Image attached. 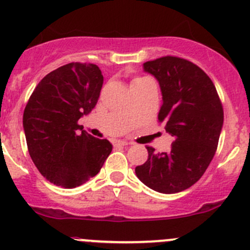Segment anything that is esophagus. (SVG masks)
Masks as SVG:
<instances>
[{
	"label": "esophagus",
	"instance_id": "34e87169",
	"mask_svg": "<svg viewBox=\"0 0 250 250\" xmlns=\"http://www.w3.org/2000/svg\"><path fill=\"white\" fill-rule=\"evenodd\" d=\"M129 141L127 140H115V145L118 146H125V145H129Z\"/></svg>",
	"mask_w": 250,
	"mask_h": 250
}]
</instances>
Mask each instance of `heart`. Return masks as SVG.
Here are the masks:
<instances>
[{
  "label": "heart",
  "instance_id": "obj_1",
  "mask_svg": "<svg viewBox=\"0 0 250 250\" xmlns=\"http://www.w3.org/2000/svg\"><path fill=\"white\" fill-rule=\"evenodd\" d=\"M145 81H147V78L145 77H137L134 78V81L132 82V85L133 84H138V83H141V82H145Z\"/></svg>",
  "mask_w": 250,
  "mask_h": 250
}]
</instances>
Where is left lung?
<instances>
[{
	"label": "left lung",
	"mask_w": 250,
	"mask_h": 250,
	"mask_svg": "<svg viewBox=\"0 0 250 250\" xmlns=\"http://www.w3.org/2000/svg\"><path fill=\"white\" fill-rule=\"evenodd\" d=\"M144 71L155 76L163 104L158 121L174 138L168 152H155L135 168L147 188L176 193L191 188L203 175L215 155L224 123V110L215 85L201 67L178 57L144 62Z\"/></svg>",
	"instance_id": "obj_1"
}]
</instances>
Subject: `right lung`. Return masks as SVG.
<instances>
[{"instance_id":"1","label":"right lung","mask_w":250,"mask_h":250,"mask_svg":"<svg viewBox=\"0 0 250 250\" xmlns=\"http://www.w3.org/2000/svg\"><path fill=\"white\" fill-rule=\"evenodd\" d=\"M103 82L95 64L70 62L42 78L25 106L30 157L54 185H82L100 172L112 151L109 140L92 137L77 123L95 107Z\"/></svg>"}]
</instances>
